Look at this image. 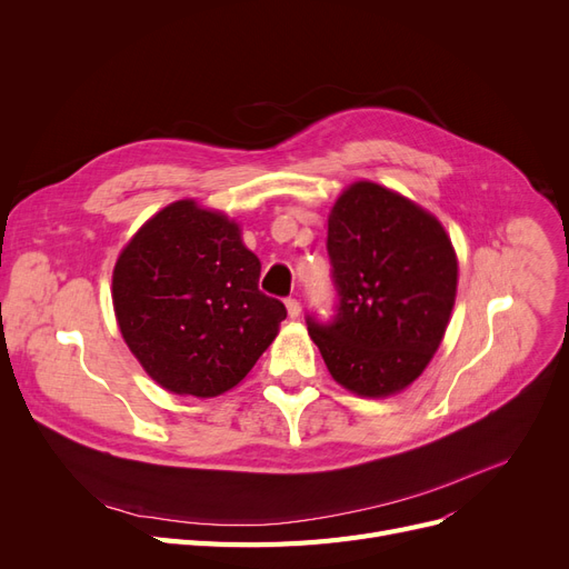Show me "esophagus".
I'll return each instance as SVG.
<instances>
[{
	"label": "esophagus",
	"mask_w": 569,
	"mask_h": 569,
	"mask_svg": "<svg viewBox=\"0 0 569 569\" xmlns=\"http://www.w3.org/2000/svg\"><path fill=\"white\" fill-rule=\"evenodd\" d=\"M286 309H288V316H290V318H300L302 307H300V302L295 300V297H288V300H286Z\"/></svg>",
	"instance_id": "obj_1"
}]
</instances>
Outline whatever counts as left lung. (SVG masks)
<instances>
[{"mask_svg":"<svg viewBox=\"0 0 569 569\" xmlns=\"http://www.w3.org/2000/svg\"><path fill=\"white\" fill-rule=\"evenodd\" d=\"M339 295L307 318L332 378L360 397L397 395L427 369L450 322L459 264L440 221L397 191L350 184L327 221Z\"/></svg>","mask_w":569,"mask_h":569,"instance_id":"1","label":"left lung"}]
</instances>
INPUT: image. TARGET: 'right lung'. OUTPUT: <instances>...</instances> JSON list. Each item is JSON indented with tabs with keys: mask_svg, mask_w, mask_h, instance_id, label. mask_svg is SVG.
<instances>
[{
	"mask_svg": "<svg viewBox=\"0 0 569 569\" xmlns=\"http://www.w3.org/2000/svg\"><path fill=\"white\" fill-rule=\"evenodd\" d=\"M258 279L260 260L234 221L177 200L117 258L119 332L163 390L219 397L253 369L286 318L283 302L260 292Z\"/></svg>",
	"mask_w": 569,
	"mask_h": 569,
	"instance_id": "1",
	"label": "right lung"
}]
</instances>
